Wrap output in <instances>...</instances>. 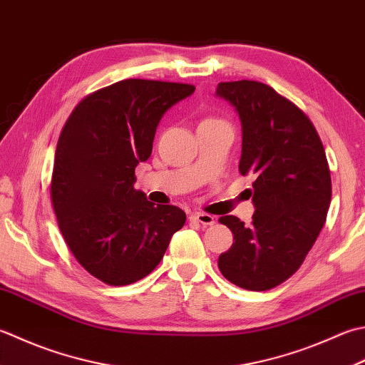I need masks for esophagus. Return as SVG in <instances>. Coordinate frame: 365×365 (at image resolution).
Masks as SVG:
<instances>
[{
    "instance_id": "1",
    "label": "esophagus",
    "mask_w": 365,
    "mask_h": 365,
    "mask_svg": "<svg viewBox=\"0 0 365 365\" xmlns=\"http://www.w3.org/2000/svg\"><path fill=\"white\" fill-rule=\"evenodd\" d=\"M191 220L196 221V223H199V225H202V226H212L213 223H215V218L209 215V213H192Z\"/></svg>"
}]
</instances>
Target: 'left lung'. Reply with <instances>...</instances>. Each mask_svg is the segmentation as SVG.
<instances>
[{"instance_id": "8db88e82", "label": "left lung", "mask_w": 365, "mask_h": 365, "mask_svg": "<svg viewBox=\"0 0 365 365\" xmlns=\"http://www.w3.org/2000/svg\"><path fill=\"white\" fill-rule=\"evenodd\" d=\"M242 123V175L256 177L250 191L252 226L220 218L234 244L221 253L225 278L250 291H267L296 272L326 223L332 185L324 147L309 117L289 99L255 81L221 82Z\"/></svg>"}]
</instances>
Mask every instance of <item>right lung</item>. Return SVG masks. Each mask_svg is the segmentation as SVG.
Wrapping results in <instances>:
<instances>
[{"instance_id":"obj_1","label":"right lung","mask_w":365,"mask_h":365,"mask_svg":"<svg viewBox=\"0 0 365 365\" xmlns=\"http://www.w3.org/2000/svg\"><path fill=\"white\" fill-rule=\"evenodd\" d=\"M188 83L126 78L82 99L55 152L53 212L63 239L88 274L112 287L148 275L187 215L134 190L161 117L192 95Z\"/></svg>"}]
</instances>
